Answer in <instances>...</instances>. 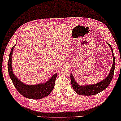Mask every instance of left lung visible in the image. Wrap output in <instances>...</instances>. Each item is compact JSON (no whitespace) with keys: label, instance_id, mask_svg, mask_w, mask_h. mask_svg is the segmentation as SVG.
<instances>
[{"label":"left lung","instance_id":"obj_1","mask_svg":"<svg viewBox=\"0 0 121 121\" xmlns=\"http://www.w3.org/2000/svg\"><path fill=\"white\" fill-rule=\"evenodd\" d=\"M108 46L110 47L111 50L112 51V57H113V63H112V66L110 72L109 74L108 77H106L104 81H101L98 83L95 84V85H86V86H80L78 85L76 83L74 80V78H73V76L72 74L70 75V78H71V85L73 86V89L79 95H94L98 94L100 92L102 91L104 89H106L108 86L110 85L111 81H112V77H113L114 73V69L115 66V61L114 55L113 54V51L112 46L110 44H108Z\"/></svg>","mask_w":121,"mask_h":121}]
</instances>
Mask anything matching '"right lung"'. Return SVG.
<instances>
[{"mask_svg": "<svg viewBox=\"0 0 121 121\" xmlns=\"http://www.w3.org/2000/svg\"><path fill=\"white\" fill-rule=\"evenodd\" d=\"M13 46L9 55L8 61V69L9 75L13 82L15 87L17 91L24 97L32 99H39L47 97L53 90L57 74H55L46 83L39 84L37 85H27L21 82L13 74L11 67L12 56L13 48Z\"/></svg>", "mask_w": 121, "mask_h": 121, "instance_id": "obj_1", "label": "right lung"}]
</instances>
